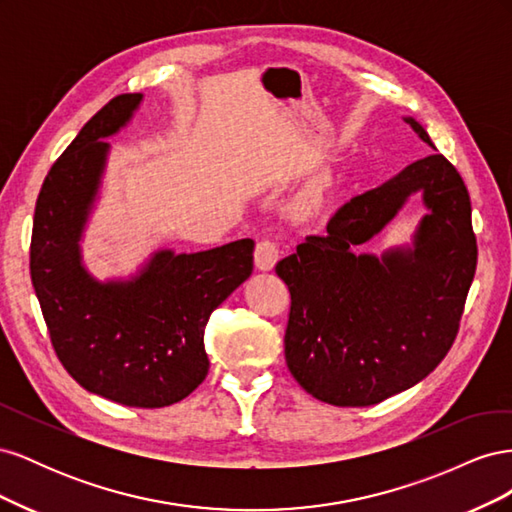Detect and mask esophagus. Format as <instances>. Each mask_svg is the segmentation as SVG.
Returning a JSON list of instances; mask_svg holds the SVG:
<instances>
[{"mask_svg":"<svg viewBox=\"0 0 512 512\" xmlns=\"http://www.w3.org/2000/svg\"><path fill=\"white\" fill-rule=\"evenodd\" d=\"M277 260H280V247H277V243L269 241V239L258 241L256 252H254L256 269L258 271H271Z\"/></svg>","mask_w":512,"mask_h":512,"instance_id":"esophagus-1","label":"esophagus"}]
</instances>
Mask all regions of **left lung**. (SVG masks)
I'll use <instances>...</instances> for the list:
<instances>
[{"instance_id": "left-lung-1", "label": "left lung", "mask_w": 512, "mask_h": 512, "mask_svg": "<svg viewBox=\"0 0 512 512\" xmlns=\"http://www.w3.org/2000/svg\"><path fill=\"white\" fill-rule=\"evenodd\" d=\"M404 119L433 147L421 123ZM416 191L430 213L413 245L356 255L355 245L381 231ZM476 256L468 188L438 151L354 196L324 235H309L275 267L290 290V374L312 397L342 408L374 406L410 389L455 342Z\"/></svg>"}]
</instances>
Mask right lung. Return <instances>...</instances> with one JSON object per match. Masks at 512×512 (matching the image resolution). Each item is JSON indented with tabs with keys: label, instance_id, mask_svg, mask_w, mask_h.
<instances>
[{
	"label": "right lung",
	"instance_id": "obj_1",
	"mask_svg": "<svg viewBox=\"0 0 512 512\" xmlns=\"http://www.w3.org/2000/svg\"><path fill=\"white\" fill-rule=\"evenodd\" d=\"M143 94L113 98L51 166L38 194L29 269L57 359L89 393L164 408L205 380V327L254 269V241L196 254L160 250L130 280L100 282L81 258L108 145Z\"/></svg>",
	"mask_w": 512,
	"mask_h": 512
}]
</instances>
